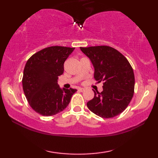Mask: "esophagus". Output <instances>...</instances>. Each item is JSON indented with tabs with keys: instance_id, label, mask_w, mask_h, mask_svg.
I'll return each mask as SVG.
<instances>
[{
	"instance_id": "obj_1",
	"label": "esophagus",
	"mask_w": 158,
	"mask_h": 158,
	"mask_svg": "<svg viewBox=\"0 0 158 158\" xmlns=\"http://www.w3.org/2000/svg\"><path fill=\"white\" fill-rule=\"evenodd\" d=\"M79 90L80 92H83V91H84V90H85V89H84V88H79Z\"/></svg>"
}]
</instances>
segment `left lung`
Masks as SVG:
<instances>
[{
  "label": "left lung",
  "mask_w": 158,
  "mask_h": 158,
  "mask_svg": "<svg viewBox=\"0 0 158 158\" xmlns=\"http://www.w3.org/2000/svg\"><path fill=\"white\" fill-rule=\"evenodd\" d=\"M95 69L94 78L103 81V90L94 91L87 106L98 116L109 118L121 114L134 95L135 75L129 61L118 51L109 46L80 47Z\"/></svg>",
  "instance_id": "obj_1"
}]
</instances>
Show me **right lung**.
<instances>
[{
  "mask_svg": "<svg viewBox=\"0 0 158 158\" xmlns=\"http://www.w3.org/2000/svg\"><path fill=\"white\" fill-rule=\"evenodd\" d=\"M74 48L53 46L33 54L23 70V90L28 104L37 113L50 116L60 113L69 105L77 89H60L58 76L64 63Z\"/></svg>",
  "mask_w": 158,
  "mask_h": 158,
  "instance_id": "add662e5",
  "label": "right lung"
}]
</instances>
